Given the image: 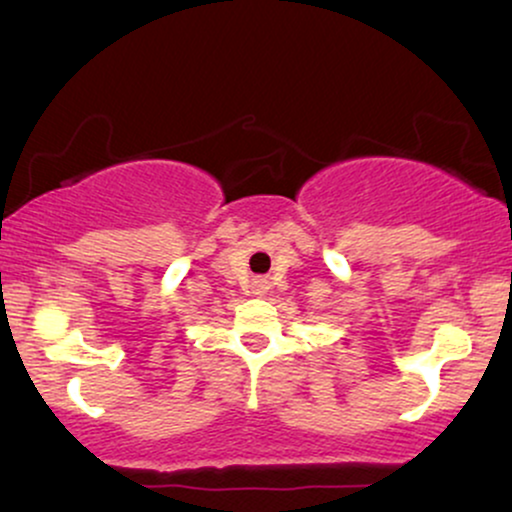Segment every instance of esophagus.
I'll list each match as a JSON object with an SVG mask.
<instances>
[{
  "instance_id": "obj_1",
  "label": "esophagus",
  "mask_w": 512,
  "mask_h": 512,
  "mask_svg": "<svg viewBox=\"0 0 512 512\" xmlns=\"http://www.w3.org/2000/svg\"><path fill=\"white\" fill-rule=\"evenodd\" d=\"M252 286H255V291H257V293H262V289H264L262 281H255V284H252Z\"/></svg>"
}]
</instances>
